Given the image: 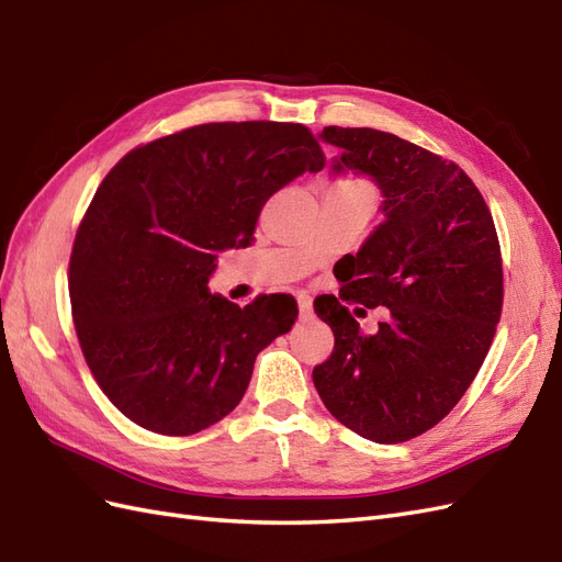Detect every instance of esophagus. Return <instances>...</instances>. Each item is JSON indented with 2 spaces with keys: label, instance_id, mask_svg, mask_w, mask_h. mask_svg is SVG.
Instances as JSON below:
<instances>
[{
  "label": "esophagus",
  "instance_id": "1",
  "mask_svg": "<svg viewBox=\"0 0 562 562\" xmlns=\"http://www.w3.org/2000/svg\"><path fill=\"white\" fill-rule=\"evenodd\" d=\"M297 310H300V318H310L312 316V297L297 293Z\"/></svg>",
  "mask_w": 562,
  "mask_h": 562
}]
</instances>
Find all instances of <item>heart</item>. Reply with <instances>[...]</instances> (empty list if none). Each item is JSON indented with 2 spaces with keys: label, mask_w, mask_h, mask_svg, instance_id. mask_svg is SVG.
Masks as SVG:
<instances>
[{
  "label": "heart",
  "mask_w": 562,
  "mask_h": 562,
  "mask_svg": "<svg viewBox=\"0 0 562 562\" xmlns=\"http://www.w3.org/2000/svg\"><path fill=\"white\" fill-rule=\"evenodd\" d=\"M337 190H342V192H361V194H370V187L366 184V182H361V180H345V182H339V184H335Z\"/></svg>",
  "instance_id": "b5f03b06"
}]
</instances>
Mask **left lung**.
I'll return each mask as SVG.
<instances>
[{
  "label": "left lung",
  "instance_id": "obj_1",
  "mask_svg": "<svg viewBox=\"0 0 562 562\" xmlns=\"http://www.w3.org/2000/svg\"><path fill=\"white\" fill-rule=\"evenodd\" d=\"M339 149L330 171L368 176L384 220L347 255L339 299L392 318L363 336L337 297L314 302L335 349L314 368L323 405L359 436L403 443L443 419L479 375L502 316L504 277L495 223L452 161L375 128L326 126Z\"/></svg>",
  "mask_w": 562,
  "mask_h": 562
}]
</instances>
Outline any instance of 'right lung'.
I'll list each match as a JSON object with an SVG mask.
<instances>
[{
	"mask_svg": "<svg viewBox=\"0 0 562 562\" xmlns=\"http://www.w3.org/2000/svg\"><path fill=\"white\" fill-rule=\"evenodd\" d=\"M323 166L302 124L223 122L135 147L108 173L77 232L70 302L83 359L131 422L190 436L241 403L297 304L211 295L217 252L250 246L267 199Z\"/></svg>",
	"mask_w": 562,
	"mask_h": 562,
	"instance_id": "add662e5",
	"label": "right lung"
}]
</instances>
